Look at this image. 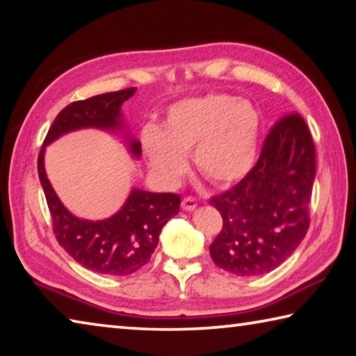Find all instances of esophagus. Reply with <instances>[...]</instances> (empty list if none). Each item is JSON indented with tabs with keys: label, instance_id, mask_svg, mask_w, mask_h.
I'll use <instances>...</instances> for the list:
<instances>
[{
	"label": "esophagus",
	"instance_id": "1",
	"mask_svg": "<svg viewBox=\"0 0 356 356\" xmlns=\"http://www.w3.org/2000/svg\"><path fill=\"white\" fill-rule=\"evenodd\" d=\"M197 202L195 197H184L182 200V209L185 210V212H193V210L196 209Z\"/></svg>",
	"mask_w": 356,
	"mask_h": 356
}]
</instances>
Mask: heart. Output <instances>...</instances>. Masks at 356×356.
<instances>
[{
	"label": "heart",
	"mask_w": 356,
	"mask_h": 356,
	"mask_svg": "<svg viewBox=\"0 0 356 356\" xmlns=\"http://www.w3.org/2000/svg\"><path fill=\"white\" fill-rule=\"evenodd\" d=\"M261 114L251 102L209 94L179 102L163 129L143 130L144 155L160 182L176 186L188 170L186 155L201 176L215 185L238 182L256 163Z\"/></svg>",
	"instance_id": "heart-1"
}]
</instances>
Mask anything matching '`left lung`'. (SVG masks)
I'll use <instances>...</instances> for the list:
<instances>
[{
    "instance_id": "obj_1",
    "label": "left lung",
    "mask_w": 356,
    "mask_h": 356,
    "mask_svg": "<svg viewBox=\"0 0 356 356\" xmlns=\"http://www.w3.org/2000/svg\"><path fill=\"white\" fill-rule=\"evenodd\" d=\"M316 149L298 114L276 122L256 166L210 204L222 229L210 245L220 268L237 276L268 273L297 250L309 227Z\"/></svg>"
}]
</instances>
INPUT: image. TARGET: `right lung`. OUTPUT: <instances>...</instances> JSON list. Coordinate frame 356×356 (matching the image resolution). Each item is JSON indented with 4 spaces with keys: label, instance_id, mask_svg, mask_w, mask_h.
Here are the masks:
<instances>
[{
    "label": "right lung",
    "instance_id": "add662e5",
    "mask_svg": "<svg viewBox=\"0 0 356 356\" xmlns=\"http://www.w3.org/2000/svg\"><path fill=\"white\" fill-rule=\"evenodd\" d=\"M135 91L136 88L108 92L65 106L53 120L38 160L40 185L59 245L84 268L104 275L127 276L150 261L161 229L179 213V195L131 186L127 200L116 213L95 221L80 218L64 206L53 190L45 172L44 156L47 146L61 136L76 130L97 129L122 136L129 154L140 160L141 143L130 134L120 108Z\"/></svg>",
    "mask_w": 356,
    "mask_h": 356
}]
</instances>
